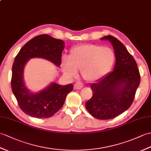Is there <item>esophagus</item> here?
Returning <instances> with one entry per match:
<instances>
[{
  "instance_id": "obj_1",
  "label": "esophagus",
  "mask_w": 151,
  "mask_h": 151,
  "mask_svg": "<svg viewBox=\"0 0 151 151\" xmlns=\"http://www.w3.org/2000/svg\"><path fill=\"white\" fill-rule=\"evenodd\" d=\"M83 85L81 82H77L75 84L74 88H75V89H80L82 87H83Z\"/></svg>"
}]
</instances>
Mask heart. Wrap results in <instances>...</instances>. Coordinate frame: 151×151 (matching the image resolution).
<instances>
[{"mask_svg":"<svg viewBox=\"0 0 151 151\" xmlns=\"http://www.w3.org/2000/svg\"><path fill=\"white\" fill-rule=\"evenodd\" d=\"M114 60V52L109 47L83 45L72 49L69 57L64 56L61 67L64 74L69 77L75 76L78 69H81L83 78L92 82L107 73L113 65Z\"/></svg>","mask_w":151,"mask_h":151,"instance_id":"heart-1","label":"heart"}]
</instances>
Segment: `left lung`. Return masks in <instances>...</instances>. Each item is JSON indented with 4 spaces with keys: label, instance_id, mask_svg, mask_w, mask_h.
Returning <instances> with one entry per match:
<instances>
[{
    "label": "left lung",
    "instance_id": "left-lung-1",
    "mask_svg": "<svg viewBox=\"0 0 151 151\" xmlns=\"http://www.w3.org/2000/svg\"><path fill=\"white\" fill-rule=\"evenodd\" d=\"M107 40L114 50L116 64L114 71L91 85L93 96L86 107L93 117L110 120L130 107L140 83V75L134 58L120 40L108 35Z\"/></svg>",
    "mask_w": 151,
    "mask_h": 151
}]
</instances>
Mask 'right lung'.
Returning a JSON list of instances; mask_svg holds the SVG:
<instances>
[{"mask_svg": "<svg viewBox=\"0 0 151 151\" xmlns=\"http://www.w3.org/2000/svg\"><path fill=\"white\" fill-rule=\"evenodd\" d=\"M64 41L48 35L32 38L21 48L12 67V89L20 108L24 113L37 118H48L58 111L64 104L68 94L73 91V84L60 86L52 83L38 93L28 91L23 80L24 68L29 59L42 58L57 66L61 64Z\"/></svg>", "mask_w": 151, "mask_h": 151, "instance_id": "1", "label": "right lung"}]
</instances>
